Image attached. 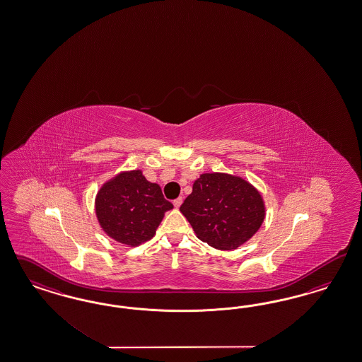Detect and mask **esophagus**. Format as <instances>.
<instances>
[{"label": "esophagus", "instance_id": "34e87169", "mask_svg": "<svg viewBox=\"0 0 362 362\" xmlns=\"http://www.w3.org/2000/svg\"><path fill=\"white\" fill-rule=\"evenodd\" d=\"M182 203H183V197H177V199L174 200V207L179 209L182 206Z\"/></svg>", "mask_w": 362, "mask_h": 362}]
</instances>
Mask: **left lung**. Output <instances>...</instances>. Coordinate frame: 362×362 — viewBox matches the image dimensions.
<instances>
[{"label": "left lung", "mask_w": 362, "mask_h": 362, "mask_svg": "<svg viewBox=\"0 0 362 362\" xmlns=\"http://www.w3.org/2000/svg\"><path fill=\"white\" fill-rule=\"evenodd\" d=\"M197 239L216 250H236L259 230L265 218L263 197L240 176L207 173L197 177L180 206Z\"/></svg>", "instance_id": "1"}]
</instances>
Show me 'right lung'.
Returning a JSON list of instances; mask_svg holds the SVG:
<instances>
[{"instance_id": "right-lung-1", "label": "right lung", "mask_w": 362, "mask_h": 362, "mask_svg": "<svg viewBox=\"0 0 362 362\" xmlns=\"http://www.w3.org/2000/svg\"><path fill=\"white\" fill-rule=\"evenodd\" d=\"M173 209L159 185L148 182L141 170L114 176L95 197L99 226L111 239L129 247L153 239L165 212Z\"/></svg>"}]
</instances>
